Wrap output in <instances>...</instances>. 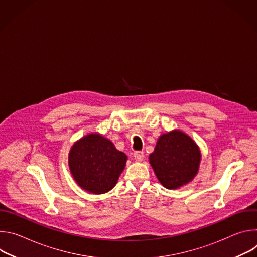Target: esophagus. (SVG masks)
I'll return each instance as SVG.
<instances>
[{
    "label": "esophagus",
    "mask_w": 257,
    "mask_h": 257,
    "mask_svg": "<svg viewBox=\"0 0 257 257\" xmlns=\"http://www.w3.org/2000/svg\"><path fill=\"white\" fill-rule=\"evenodd\" d=\"M143 157H144L143 152H135L133 155V158L136 162H141L143 160Z\"/></svg>",
    "instance_id": "34e87169"
}]
</instances>
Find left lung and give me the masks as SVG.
I'll use <instances>...</instances> for the list:
<instances>
[{"instance_id": "left-lung-1", "label": "left lung", "mask_w": 257, "mask_h": 257, "mask_svg": "<svg viewBox=\"0 0 257 257\" xmlns=\"http://www.w3.org/2000/svg\"><path fill=\"white\" fill-rule=\"evenodd\" d=\"M149 160L162 185L178 189L188 184L198 173L201 154L190 136L173 130L159 137Z\"/></svg>"}]
</instances>
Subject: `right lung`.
Instances as JSON below:
<instances>
[{"instance_id":"obj_1","label":"right lung","mask_w":257,"mask_h":257,"mask_svg":"<svg viewBox=\"0 0 257 257\" xmlns=\"http://www.w3.org/2000/svg\"><path fill=\"white\" fill-rule=\"evenodd\" d=\"M127 156L98 133L88 134L70 150L69 169L82 189L93 194L112 190L126 166Z\"/></svg>"}]
</instances>
